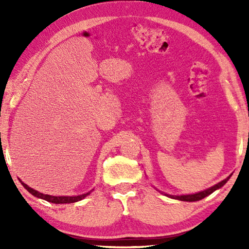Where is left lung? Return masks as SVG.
Here are the masks:
<instances>
[{"instance_id": "obj_1", "label": "left lung", "mask_w": 249, "mask_h": 249, "mask_svg": "<svg viewBox=\"0 0 249 249\" xmlns=\"http://www.w3.org/2000/svg\"><path fill=\"white\" fill-rule=\"evenodd\" d=\"M231 178L230 177H227V178L225 180L221 181V182H218L217 184L213 185V187H211L209 189H206V190L204 191H201V192H197V193H195V195H185V196H171V195H165L167 196L171 197V199H176V200H180V201H187V202H195V201H199V200H202L204 199L205 196H210L211 193H213L215 190H217V189L222 188L223 185H224L227 181H229V179Z\"/></svg>"}]
</instances>
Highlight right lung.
I'll list each match as a JSON object with an SVG mask.
<instances>
[{"label": "right lung", "instance_id": "right-lung-1", "mask_svg": "<svg viewBox=\"0 0 249 249\" xmlns=\"http://www.w3.org/2000/svg\"><path fill=\"white\" fill-rule=\"evenodd\" d=\"M19 182L23 184V187L26 189V190L32 193L33 196H35L37 197H39V199H43V200H46L48 202H52V203H56V204H64V203H73V202H78L80 200H82L86 197L87 196H89L90 192L88 193H84V195H80V196H48V195H44V193H40L37 190H34V189H32L31 187H28L27 184H25L23 181L19 180Z\"/></svg>", "mask_w": 249, "mask_h": 249}]
</instances>
